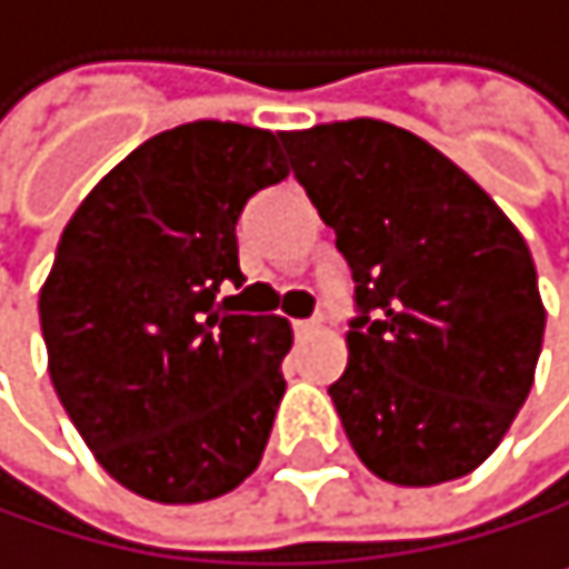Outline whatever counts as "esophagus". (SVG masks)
I'll return each instance as SVG.
<instances>
[{
	"mask_svg": "<svg viewBox=\"0 0 569 569\" xmlns=\"http://www.w3.org/2000/svg\"><path fill=\"white\" fill-rule=\"evenodd\" d=\"M319 326H322L319 319H298V322H295V336H298V339H301V336H311V332H319Z\"/></svg>",
	"mask_w": 569,
	"mask_h": 569,
	"instance_id": "34e87169",
	"label": "esophagus"
}]
</instances>
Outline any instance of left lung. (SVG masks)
I'll return each mask as SVG.
<instances>
[{
  "label": "left lung",
  "mask_w": 569,
  "mask_h": 569,
  "mask_svg": "<svg viewBox=\"0 0 569 569\" xmlns=\"http://www.w3.org/2000/svg\"><path fill=\"white\" fill-rule=\"evenodd\" d=\"M281 141L356 278L362 316L329 387L352 451L403 489L471 475L512 428L543 349L522 233L445 152L390 121Z\"/></svg>",
  "instance_id": "obj_1"
}]
</instances>
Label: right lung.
I'll list each match as a JSON object with an SVG mask.
<instances>
[{"instance_id": "obj_1", "label": "right lung", "mask_w": 569, "mask_h": 569, "mask_svg": "<svg viewBox=\"0 0 569 569\" xmlns=\"http://www.w3.org/2000/svg\"><path fill=\"white\" fill-rule=\"evenodd\" d=\"M288 176L281 131L169 128L77 207L40 288L53 390L98 465L162 506L210 502L261 465L291 326L223 316L237 217Z\"/></svg>"}]
</instances>
